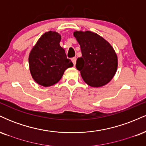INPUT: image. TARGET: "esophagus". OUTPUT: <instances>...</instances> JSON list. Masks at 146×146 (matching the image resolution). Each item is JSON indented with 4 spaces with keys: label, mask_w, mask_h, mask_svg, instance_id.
Returning a JSON list of instances; mask_svg holds the SVG:
<instances>
[{
    "label": "esophagus",
    "mask_w": 146,
    "mask_h": 146,
    "mask_svg": "<svg viewBox=\"0 0 146 146\" xmlns=\"http://www.w3.org/2000/svg\"><path fill=\"white\" fill-rule=\"evenodd\" d=\"M71 60H72V62H73V64H74V66H75V63H76V58H73L71 59Z\"/></svg>",
    "instance_id": "1"
}]
</instances>
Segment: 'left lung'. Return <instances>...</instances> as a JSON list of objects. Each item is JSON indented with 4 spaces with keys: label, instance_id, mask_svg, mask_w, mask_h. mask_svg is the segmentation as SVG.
Returning a JSON list of instances; mask_svg holds the SVG:
<instances>
[{
    "label": "left lung",
    "instance_id": "1",
    "mask_svg": "<svg viewBox=\"0 0 146 146\" xmlns=\"http://www.w3.org/2000/svg\"><path fill=\"white\" fill-rule=\"evenodd\" d=\"M73 36L80 45L82 57L76 68L87 84L103 86L113 79L117 71V56L113 46L97 33L86 31H75Z\"/></svg>",
    "mask_w": 146,
    "mask_h": 146
}]
</instances>
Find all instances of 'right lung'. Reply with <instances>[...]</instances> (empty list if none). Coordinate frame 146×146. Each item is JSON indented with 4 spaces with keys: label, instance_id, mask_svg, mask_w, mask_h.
I'll use <instances>...</instances> for the list:
<instances>
[{
    "label": "right lung",
    "instance_id": "obj_1",
    "mask_svg": "<svg viewBox=\"0 0 146 146\" xmlns=\"http://www.w3.org/2000/svg\"><path fill=\"white\" fill-rule=\"evenodd\" d=\"M60 40L59 33L48 31L39 38L30 52V72L33 80L41 86L47 87L58 82L65 70L73 66L60 46Z\"/></svg>",
    "mask_w": 146,
    "mask_h": 146
}]
</instances>
